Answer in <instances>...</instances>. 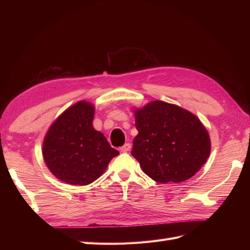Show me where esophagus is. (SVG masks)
Returning a JSON list of instances; mask_svg holds the SVG:
<instances>
[{"label": "esophagus", "mask_w": 250, "mask_h": 250, "mask_svg": "<svg viewBox=\"0 0 250 250\" xmlns=\"http://www.w3.org/2000/svg\"><path fill=\"white\" fill-rule=\"evenodd\" d=\"M131 149V144L130 143H126V144H125L122 147H120V151L121 152H128L130 151Z\"/></svg>", "instance_id": "34e87169"}]
</instances>
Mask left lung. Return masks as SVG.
<instances>
[{"label": "left lung", "mask_w": 250, "mask_h": 250, "mask_svg": "<svg viewBox=\"0 0 250 250\" xmlns=\"http://www.w3.org/2000/svg\"><path fill=\"white\" fill-rule=\"evenodd\" d=\"M139 134L132 156L146 175L158 183H182L203 167L210 139L201 120L189 110L163 101L133 109Z\"/></svg>", "instance_id": "obj_1"}]
</instances>
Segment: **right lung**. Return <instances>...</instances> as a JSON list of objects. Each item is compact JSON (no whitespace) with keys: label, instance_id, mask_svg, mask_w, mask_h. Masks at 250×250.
Instances as JSON below:
<instances>
[{"label":"right lung","instance_id":"right-lung-1","mask_svg":"<svg viewBox=\"0 0 250 250\" xmlns=\"http://www.w3.org/2000/svg\"><path fill=\"white\" fill-rule=\"evenodd\" d=\"M94 106L79 101L52 122L43 142V158L55 176L70 185L86 186L102 175L119 151L93 128Z\"/></svg>","mask_w":250,"mask_h":250}]
</instances>
